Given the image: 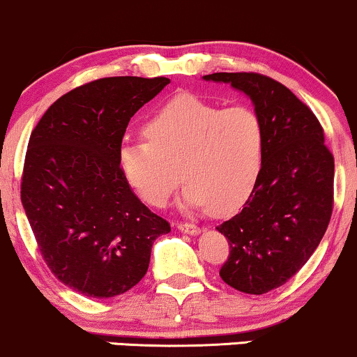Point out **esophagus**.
Here are the masks:
<instances>
[{
  "label": "esophagus",
  "instance_id": "34e87169",
  "mask_svg": "<svg viewBox=\"0 0 357 357\" xmlns=\"http://www.w3.org/2000/svg\"><path fill=\"white\" fill-rule=\"evenodd\" d=\"M178 230H181L183 234H188V236H198L202 232L199 227L193 225V223H178Z\"/></svg>",
  "mask_w": 357,
  "mask_h": 357
}]
</instances>
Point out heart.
<instances>
[{"label":"heart","instance_id":"heart-1","mask_svg":"<svg viewBox=\"0 0 357 357\" xmlns=\"http://www.w3.org/2000/svg\"><path fill=\"white\" fill-rule=\"evenodd\" d=\"M147 142H123L119 166L128 186L164 206L183 181L185 208L229 213L250 197L264 162V125L254 109H222L193 95L176 96L144 125Z\"/></svg>","mask_w":357,"mask_h":357}]
</instances>
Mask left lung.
<instances>
[{
    "label": "left lung",
    "mask_w": 357,
    "mask_h": 357,
    "mask_svg": "<svg viewBox=\"0 0 357 357\" xmlns=\"http://www.w3.org/2000/svg\"><path fill=\"white\" fill-rule=\"evenodd\" d=\"M252 101L264 125V162L241 213L217 230L230 245L220 276L229 287L262 295L303 268L332 215L334 158L312 109L278 81L256 73H213Z\"/></svg>",
    "instance_id": "left-lung-1"
}]
</instances>
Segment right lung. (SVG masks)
Instances as JSON below:
<instances>
[{
    "instance_id": "obj_1",
    "label": "right lung",
    "mask_w": 357,
    "mask_h": 357,
    "mask_svg": "<svg viewBox=\"0 0 357 357\" xmlns=\"http://www.w3.org/2000/svg\"><path fill=\"white\" fill-rule=\"evenodd\" d=\"M167 77H103L66 93L26 149L22 205L47 266L89 298H112L146 276L171 227L135 197L119 166L127 125Z\"/></svg>"
}]
</instances>
